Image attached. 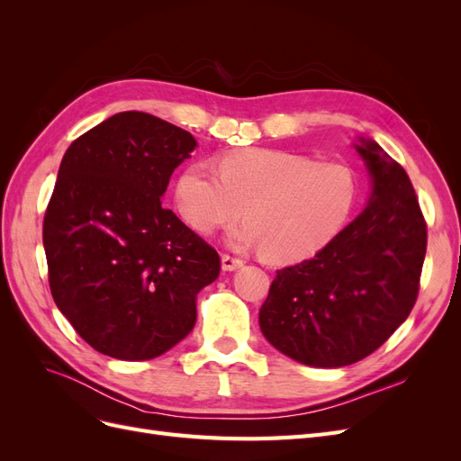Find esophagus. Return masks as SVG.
Listing matches in <instances>:
<instances>
[{"label":"esophagus","mask_w":461,"mask_h":461,"mask_svg":"<svg viewBox=\"0 0 461 461\" xmlns=\"http://www.w3.org/2000/svg\"><path fill=\"white\" fill-rule=\"evenodd\" d=\"M221 265H222V271H234L239 269L244 265V261L240 258H234V256H229V254H222L221 256Z\"/></svg>","instance_id":"34e87169"}]
</instances>
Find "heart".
<instances>
[{
    "label": "heart",
    "mask_w": 461,
    "mask_h": 461,
    "mask_svg": "<svg viewBox=\"0 0 461 461\" xmlns=\"http://www.w3.org/2000/svg\"><path fill=\"white\" fill-rule=\"evenodd\" d=\"M357 200L354 173L340 163H317L281 149H242L185 167L175 203L186 225L209 234L240 219L229 240L259 246L273 261H294L325 248L350 221Z\"/></svg>",
    "instance_id": "heart-1"
}]
</instances>
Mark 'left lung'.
I'll use <instances>...</instances> for the list:
<instances>
[{
	"label": "left lung",
	"mask_w": 461,
	"mask_h": 461,
	"mask_svg": "<svg viewBox=\"0 0 461 461\" xmlns=\"http://www.w3.org/2000/svg\"><path fill=\"white\" fill-rule=\"evenodd\" d=\"M373 192L367 207L315 258L276 271L259 310L278 352L312 367H344L383 346L413 310L427 222L411 180L361 138Z\"/></svg>",
	"instance_id": "1"
}]
</instances>
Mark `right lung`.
Instances as JSON below:
<instances>
[{
	"label": "right lung",
	"instance_id": "right-lung-1",
	"mask_svg": "<svg viewBox=\"0 0 461 461\" xmlns=\"http://www.w3.org/2000/svg\"><path fill=\"white\" fill-rule=\"evenodd\" d=\"M194 148L175 124L122 111L65 151L44 217L48 278L59 312L97 352L151 359L196 325V296L221 259L161 205Z\"/></svg>",
	"mask_w": 461,
	"mask_h": 461
}]
</instances>
